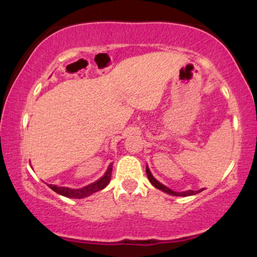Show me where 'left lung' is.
I'll return each mask as SVG.
<instances>
[{
  "label": "left lung",
  "mask_w": 257,
  "mask_h": 257,
  "mask_svg": "<svg viewBox=\"0 0 257 257\" xmlns=\"http://www.w3.org/2000/svg\"><path fill=\"white\" fill-rule=\"evenodd\" d=\"M146 174H147V178H149V180H150V182H151V184H152L153 186H155L156 188H158V190L163 191V192H166V193H168V194H172V196H176V197H187V196H193V194L199 193L200 191H203V190H199V191L188 190V191H186V192H175V191L170 190V188H168L167 186L162 185L161 182H158L157 180L153 178L151 172H150L149 167H146Z\"/></svg>",
  "instance_id": "8db88e82"
}]
</instances>
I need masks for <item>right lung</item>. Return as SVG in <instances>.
Instances as JSON below:
<instances>
[{
	"instance_id": "obj_1",
	"label": "right lung",
	"mask_w": 257,
	"mask_h": 257,
	"mask_svg": "<svg viewBox=\"0 0 257 257\" xmlns=\"http://www.w3.org/2000/svg\"><path fill=\"white\" fill-rule=\"evenodd\" d=\"M111 174H112V164H110L106 170V173L104 174V176H101L99 180H96L95 182L93 184L84 186L82 188H69V187H59L57 185H48L49 188H52L54 192H57L58 194H61V196L67 197V198H76V199H81L84 198V197L90 196V194L98 192V191H101L102 188H105L106 186L108 185L111 180Z\"/></svg>"
}]
</instances>
